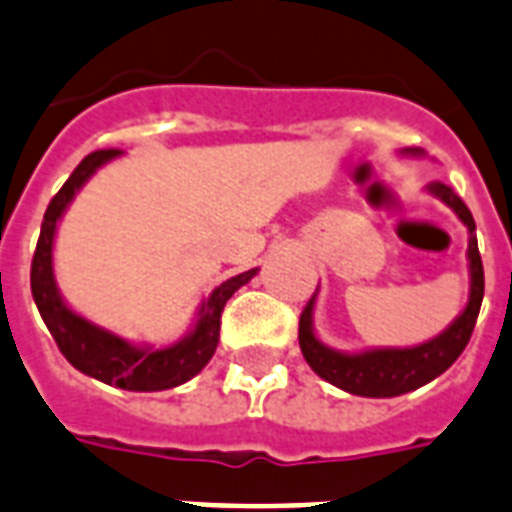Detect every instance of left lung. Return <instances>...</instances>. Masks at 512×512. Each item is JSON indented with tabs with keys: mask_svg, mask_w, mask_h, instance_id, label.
I'll return each mask as SVG.
<instances>
[{
	"mask_svg": "<svg viewBox=\"0 0 512 512\" xmlns=\"http://www.w3.org/2000/svg\"><path fill=\"white\" fill-rule=\"evenodd\" d=\"M400 155L421 158V147H403ZM432 198H438L459 217L467 228V271H470V295L467 306L459 311V317L451 325L416 346H376V349L341 351L327 346L314 330V306H317V292L308 300V306L300 314V351L319 378H325L333 386L360 397H397L413 392L419 386L429 384L432 378L446 373L462 354L470 335H473L475 319L483 303V263L475 239V220L464 201L443 182H429L424 187Z\"/></svg>",
	"mask_w": 512,
	"mask_h": 512,
	"instance_id": "left-lung-1",
	"label": "left lung"
}]
</instances>
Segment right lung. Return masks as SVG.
Masks as SVG:
<instances>
[{"mask_svg": "<svg viewBox=\"0 0 512 512\" xmlns=\"http://www.w3.org/2000/svg\"><path fill=\"white\" fill-rule=\"evenodd\" d=\"M120 155H123L120 150L91 152L72 171V177L66 179L56 198L50 201L45 220H42V230H39L37 252L31 260V295L42 314V322L56 338L61 354L80 373L96 378L101 384L128 389V392H163V389L185 384L209 365L217 351V343H220L222 308L233 292L255 279L257 268L230 276L228 282L214 287L201 300L190 330L179 341L166 343V346L128 341L123 335L112 333L107 327H99L83 314H77L58 290L56 271H53V244H56L58 222L74 201V195L83 190L85 182L101 166H107Z\"/></svg>", "mask_w": 512, "mask_h": 512, "instance_id": "obj_1", "label": "right lung"}]
</instances>
